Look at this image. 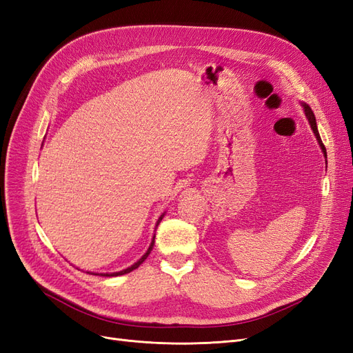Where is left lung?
Here are the masks:
<instances>
[{
    "instance_id": "left-lung-1",
    "label": "left lung",
    "mask_w": 353,
    "mask_h": 353,
    "mask_svg": "<svg viewBox=\"0 0 353 353\" xmlns=\"http://www.w3.org/2000/svg\"><path fill=\"white\" fill-rule=\"evenodd\" d=\"M303 108H305V114H306V117H307L309 123H311V128H312V131H314V134H315V137H316V140H318L319 145H321V148H323L324 156H327V150H325V147H324V144H323V141H321V137H319V132H318V128H316V121H315L314 112H312V110H311V108H309V105H306V104H303Z\"/></svg>"
}]
</instances>
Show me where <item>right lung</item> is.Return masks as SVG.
<instances>
[{"label": "right lung", "mask_w": 353, "mask_h": 353, "mask_svg": "<svg viewBox=\"0 0 353 353\" xmlns=\"http://www.w3.org/2000/svg\"><path fill=\"white\" fill-rule=\"evenodd\" d=\"M160 221H162V216H160L159 218V221H157V223L160 222ZM153 243H154V237H153V241H152V245H150V248H148V250L145 252V254L143 256V258L140 259V261H138L137 263H134L132 266H130V268H126V270H123V271H121V272H113V274H101V275H104V276H116V275H123V274H128V272H131V271H134L135 268H138V266H140L145 259H147V256L148 254H150V252H152V249H153ZM95 275H97V274H95Z\"/></svg>", "instance_id": "add662e5"}]
</instances>
